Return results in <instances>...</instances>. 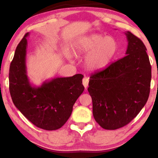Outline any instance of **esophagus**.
I'll return each instance as SVG.
<instances>
[{
  "mask_svg": "<svg viewBox=\"0 0 158 158\" xmlns=\"http://www.w3.org/2000/svg\"><path fill=\"white\" fill-rule=\"evenodd\" d=\"M82 82H83V85H84V87L86 89L88 88V84H89V78H88V77H84V78L83 79Z\"/></svg>",
  "mask_w": 158,
  "mask_h": 158,
  "instance_id": "obj_1",
  "label": "esophagus"
}]
</instances>
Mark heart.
I'll list each match as a JSON object with an SVG mask.
<instances>
[{"instance_id": "heart-1", "label": "heart", "mask_w": 158, "mask_h": 158, "mask_svg": "<svg viewBox=\"0 0 158 158\" xmlns=\"http://www.w3.org/2000/svg\"><path fill=\"white\" fill-rule=\"evenodd\" d=\"M72 48L77 56L88 54L85 62L89 69L100 70L111 62L118 45L113 37L93 33L77 38L73 43Z\"/></svg>"}]
</instances>
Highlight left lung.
I'll list each match as a JSON object with an SVG mask.
<instances>
[{
  "label": "left lung",
  "mask_w": 158,
  "mask_h": 158,
  "mask_svg": "<svg viewBox=\"0 0 158 158\" xmlns=\"http://www.w3.org/2000/svg\"><path fill=\"white\" fill-rule=\"evenodd\" d=\"M126 35V56L89 77L93 115L106 130L129 123L145 105L150 92L152 66L146 47L130 32Z\"/></svg>",
  "instance_id": "left-lung-1"
}]
</instances>
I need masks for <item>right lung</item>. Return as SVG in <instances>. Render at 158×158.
I'll use <instances>...</instances> for the list:
<instances>
[{
    "label": "right lung",
    "mask_w": 158,
    "mask_h": 158,
    "mask_svg": "<svg viewBox=\"0 0 158 158\" xmlns=\"http://www.w3.org/2000/svg\"><path fill=\"white\" fill-rule=\"evenodd\" d=\"M15 49L9 68V92L18 109L36 127L46 130L60 128L69 119L76 100L84 90L83 75L58 77L40 87L31 85L26 75V37Z\"/></svg>",
    "instance_id": "add662e5"
}]
</instances>
